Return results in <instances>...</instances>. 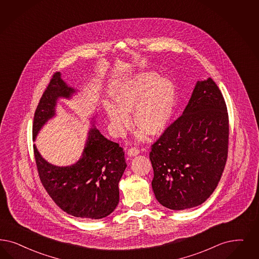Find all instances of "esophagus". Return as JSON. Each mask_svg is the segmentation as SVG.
<instances>
[{
	"label": "esophagus",
	"mask_w": 259,
	"mask_h": 259,
	"mask_svg": "<svg viewBox=\"0 0 259 259\" xmlns=\"http://www.w3.org/2000/svg\"><path fill=\"white\" fill-rule=\"evenodd\" d=\"M127 154H128V156H130V157H134V156H137V155L140 154V150H139L138 148H136V147H132V148L128 149Z\"/></svg>",
	"instance_id": "34e87169"
}]
</instances>
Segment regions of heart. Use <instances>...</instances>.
<instances>
[{
    "label": "heart",
    "mask_w": 259,
    "mask_h": 259,
    "mask_svg": "<svg viewBox=\"0 0 259 259\" xmlns=\"http://www.w3.org/2000/svg\"><path fill=\"white\" fill-rule=\"evenodd\" d=\"M157 77L155 72L140 73L114 92L116 105L107 106L106 113L116 134H124L131 128L129 113L133 110L136 124L146 133L156 136L167 128L177 104V89L169 78ZM144 138L140 132L139 140Z\"/></svg>",
    "instance_id": "heart-1"
}]
</instances>
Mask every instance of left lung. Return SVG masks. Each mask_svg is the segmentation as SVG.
Segmentation results:
<instances>
[{"instance_id": "1", "label": "left lung", "mask_w": 259, "mask_h": 259, "mask_svg": "<svg viewBox=\"0 0 259 259\" xmlns=\"http://www.w3.org/2000/svg\"><path fill=\"white\" fill-rule=\"evenodd\" d=\"M228 143L222 93L210 77L197 81L183 115L152 145V188L158 202L173 210L203 204L221 179Z\"/></svg>"}]
</instances>
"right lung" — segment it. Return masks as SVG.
Masks as SVG:
<instances>
[{"mask_svg":"<svg viewBox=\"0 0 259 259\" xmlns=\"http://www.w3.org/2000/svg\"><path fill=\"white\" fill-rule=\"evenodd\" d=\"M76 92L55 72L36 109L33 141L41 128L55 116L58 98ZM94 119V117L92 118ZM36 165L42 185L62 210L83 219H101L112 213L119 201L118 183L127 166L123 149L107 140L95 125L89 130L82 156L69 166H56L46 161L33 145Z\"/></svg>","mask_w":259,"mask_h":259,"instance_id":"obj_1","label":"right lung"}]
</instances>
